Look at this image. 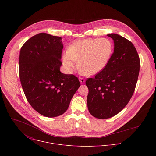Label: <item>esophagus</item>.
Wrapping results in <instances>:
<instances>
[{
    "mask_svg": "<svg viewBox=\"0 0 156 156\" xmlns=\"http://www.w3.org/2000/svg\"><path fill=\"white\" fill-rule=\"evenodd\" d=\"M79 80H80V82L81 84L84 83V79L83 78L80 77V78H79Z\"/></svg>",
    "mask_w": 156,
    "mask_h": 156,
    "instance_id": "esophagus-1",
    "label": "esophagus"
}]
</instances>
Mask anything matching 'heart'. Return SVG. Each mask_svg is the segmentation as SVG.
Instances as JSON below:
<instances>
[{
  "instance_id": "1",
  "label": "heart",
  "mask_w": 156,
  "mask_h": 156,
  "mask_svg": "<svg viewBox=\"0 0 156 156\" xmlns=\"http://www.w3.org/2000/svg\"><path fill=\"white\" fill-rule=\"evenodd\" d=\"M113 52V44L107 38L87 39L75 41L62 57L65 67L71 72L78 66L83 73L94 75L107 65Z\"/></svg>"
}]
</instances>
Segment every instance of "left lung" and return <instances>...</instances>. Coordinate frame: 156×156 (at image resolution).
<instances>
[{
    "label": "left lung",
    "mask_w": 156,
    "mask_h": 156,
    "mask_svg": "<svg viewBox=\"0 0 156 156\" xmlns=\"http://www.w3.org/2000/svg\"><path fill=\"white\" fill-rule=\"evenodd\" d=\"M114 42V51L105 67L86 81L87 108L94 117L105 119L119 113L135 91L140 60L131 41L119 34H107Z\"/></svg>",
    "instance_id": "obj_1"
}]
</instances>
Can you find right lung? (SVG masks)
Wrapping results in <instances>:
<instances>
[{
    "mask_svg": "<svg viewBox=\"0 0 156 156\" xmlns=\"http://www.w3.org/2000/svg\"><path fill=\"white\" fill-rule=\"evenodd\" d=\"M62 37L41 33L21 47L19 75L27 101L38 113L47 117L62 115L80 86L73 75L60 72L63 46Z\"/></svg>",
    "mask_w": 156,
    "mask_h": 156,
    "instance_id": "obj_1",
    "label": "right lung"
}]
</instances>
